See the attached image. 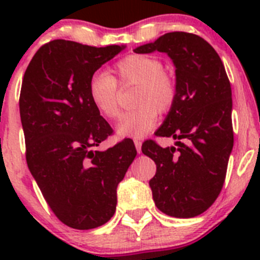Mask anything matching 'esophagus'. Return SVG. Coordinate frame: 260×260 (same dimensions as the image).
Instances as JSON below:
<instances>
[{
	"label": "esophagus",
	"instance_id": "1",
	"mask_svg": "<svg viewBox=\"0 0 260 260\" xmlns=\"http://www.w3.org/2000/svg\"><path fill=\"white\" fill-rule=\"evenodd\" d=\"M134 144H135V148H137L138 153H141V151H142V142H141V139H134Z\"/></svg>",
	"mask_w": 260,
	"mask_h": 260
}]
</instances>
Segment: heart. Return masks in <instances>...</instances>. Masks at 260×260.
<instances>
[{"label":"heart","instance_id":"obj_1","mask_svg":"<svg viewBox=\"0 0 260 260\" xmlns=\"http://www.w3.org/2000/svg\"><path fill=\"white\" fill-rule=\"evenodd\" d=\"M121 84H137L134 105L137 108L123 114L117 123L121 137L142 138L157 122L158 112H167L176 99V82L164 71L157 58L146 54H130L114 68ZM118 89L113 77L104 71L96 73L88 83V95L96 109L104 117L118 116Z\"/></svg>","mask_w":260,"mask_h":260}]
</instances>
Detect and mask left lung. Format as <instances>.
<instances>
[{"label": "left lung", "mask_w": 260, "mask_h": 260, "mask_svg": "<svg viewBox=\"0 0 260 260\" xmlns=\"http://www.w3.org/2000/svg\"><path fill=\"white\" fill-rule=\"evenodd\" d=\"M167 53L176 68V99L157 137L177 147L146 141L142 152L156 164L150 181L156 207L173 217H194L213 204L222 189L233 148L232 88L216 50L201 36L169 32L135 53Z\"/></svg>", "instance_id": "obj_1"}]
</instances>
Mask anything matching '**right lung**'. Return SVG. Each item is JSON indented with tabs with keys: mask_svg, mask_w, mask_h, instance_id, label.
Masks as SVG:
<instances>
[{
	"mask_svg": "<svg viewBox=\"0 0 260 260\" xmlns=\"http://www.w3.org/2000/svg\"><path fill=\"white\" fill-rule=\"evenodd\" d=\"M125 45L53 40L32 57L22 82L20 121L27 165L54 215L93 229L116 212L117 186L137 156L132 141L96 147L113 130L88 95L89 79Z\"/></svg>",
	"mask_w": 260,
	"mask_h": 260,
	"instance_id": "obj_1",
	"label": "right lung"
}]
</instances>
